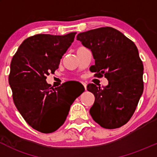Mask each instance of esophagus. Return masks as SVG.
<instances>
[{
	"mask_svg": "<svg viewBox=\"0 0 157 157\" xmlns=\"http://www.w3.org/2000/svg\"><path fill=\"white\" fill-rule=\"evenodd\" d=\"M82 84H83V86H84L85 90H86V83H85V82H82Z\"/></svg>",
	"mask_w": 157,
	"mask_h": 157,
	"instance_id": "esophagus-1",
	"label": "esophagus"
}]
</instances>
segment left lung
<instances>
[{
    "label": "left lung",
    "mask_w": 157,
    "mask_h": 157,
    "mask_svg": "<svg viewBox=\"0 0 157 157\" xmlns=\"http://www.w3.org/2000/svg\"><path fill=\"white\" fill-rule=\"evenodd\" d=\"M77 39L93 54L95 64L90 71L109 81L102 87L88 84L87 90L95 96L92 118L104 128L121 127L133 115L144 91V66L137 46L112 27L80 33Z\"/></svg>",
    "instance_id": "obj_1"
}]
</instances>
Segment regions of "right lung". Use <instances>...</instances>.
<instances>
[{"label":"right lung","instance_id":"add662e5","mask_svg":"<svg viewBox=\"0 0 157 157\" xmlns=\"http://www.w3.org/2000/svg\"><path fill=\"white\" fill-rule=\"evenodd\" d=\"M77 33L38 34L25 39L10 63L9 84L14 104L25 121L40 132L52 133L65 121L81 93H69L65 83L49 88L46 76L58 68Z\"/></svg>","mask_w":157,"mask_h":157}]
</instances>
